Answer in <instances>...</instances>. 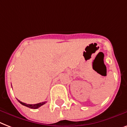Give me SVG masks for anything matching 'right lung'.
I'll list each match as a JSON object with an SVG mask.
<instances>
[{
  "label": "right lung",
  "mask_w": 127,
  "mask_h": 127,
  "mask_svg": "<svg viewBox=\"0 0 127 127\" xmlns=\"http://www.w3.org/2000/svg\"><path fill=\"white\" fill-rule=\"evenodd\" d=\"M18 101H19L20 103L22 104V105L26 106V107H28L31 108V109H38V108H39L42 105H44V104L46 103H47L46 101H44V102H42V103H37V104H26V103H22V101H19V100H18Z\"/></svg>",
  "instance_id": "1"
}]
</instances>
